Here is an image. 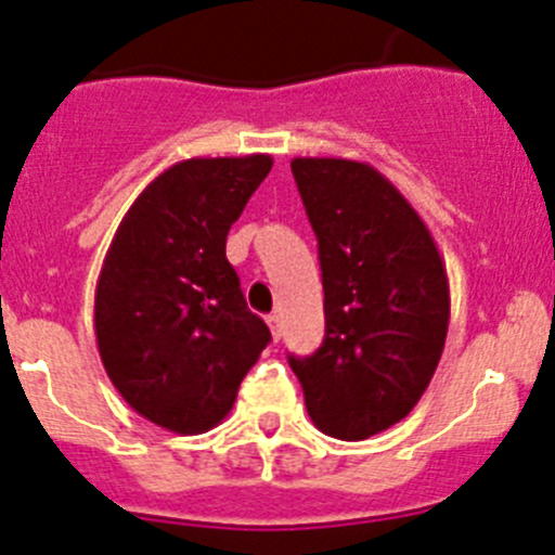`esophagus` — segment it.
<instances>
[{
    "mask_svg": "<svg viewBox=\"0 0 555 555\" xmlns=\"http://www.w3.org/2000/svg\"><path fill=\"white\" fill-rule=\"evenodd\" d=\"M268 326H271V334H273V339H276V343H279V337H282V318H279L276 312H273V314H268Z\"/></svg>",
    "mask_w": 555,
    "mask_h": 555,
    "instance_id": "34e87169",
    "label": "esophagus"
}]
</instances>
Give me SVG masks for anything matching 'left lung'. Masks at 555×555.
<instances>
[{
	"mask_svg": "<svg viewBox=\"0 0 555 555\" xmlns=\"http://www.w3.org/2000/svg\"><path fill=\"white\" fill-rule=\"evenodd\" d=\"M318 237L326 337L289 357L312 423L367 439L414 409L437 371L451 321L446 262L396 184L367 163H289Z\"/></svg>",
	"mask_w": 555,
	"mask_h": 555,
	"instance_id": "8db88e82",
	"label": "left lung"
}]
</instances>
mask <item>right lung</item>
Here are the masks:
<instances>
[{
	"instance_id": "right-lung-1",
	"label": "right lung",
	"mask_w": 555,
	"mask_h": 555,
	"mask_svg": "<svg viewBox=\"0 0 555 555\" xmlns=\"http://www.w3.org/2000/svg\"><path fill=\"white\" fill-rule=\"evenodd\" d=\"M271 154L193 157L134 198L96 282L93 328L113 387L146 421L177 434L216 428L271 343L227 259Z\"/></svg>"
}]
</instances>
